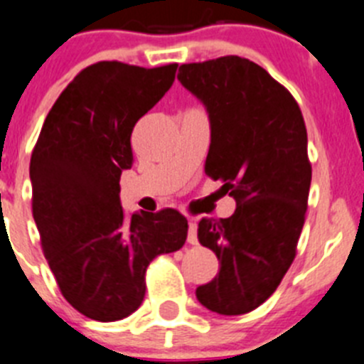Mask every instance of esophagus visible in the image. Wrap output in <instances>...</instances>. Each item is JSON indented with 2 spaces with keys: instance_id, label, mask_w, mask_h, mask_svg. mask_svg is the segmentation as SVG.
<instances>
[{
  "instance_id": "1",
  "label": "esophagus",
  "mask_w": 364,
  "mask_h": 364,
  "mask_svg": "<svg viewBox=\"0 0 364 364\" xmlns=\"http://www.w3.org/2000/svg\"><path fill=\"white\" fill-rule=\"evenodd\" d=\"M188 242L191 243V245H196V243H198V238H196V222H195V220H189Z\"/></svg>"
}]
</instances>
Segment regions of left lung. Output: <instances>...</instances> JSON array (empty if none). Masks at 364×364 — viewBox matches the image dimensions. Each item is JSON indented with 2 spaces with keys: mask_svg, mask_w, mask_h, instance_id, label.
<instances>
[{
  "mask_svg": "<svg viewBox=\"0 0 364 364\" xmlns=\"http://www.w3.org/2000/svg\"><path fill=\"white\" fill-rule=\"evenodd\" d=\"M178 81L211 119L205 175L236 200L229 218L198 222L200 243L215 252L220 271L196 298L218 314H247L296 258L312 180L305 121L292 93L245 58L182 65Z\"/></svg>",
  "mask_w": 364,
  "mask_h": 364,
  "instance_id": "1",
  "label": "left lung"
}]
</instances>
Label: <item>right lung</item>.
<instances>
[{
	"label": "right lung",
	"instance_id": "right-lung-1",
	"mask_svg": "<svg viewBox=\"0 0 364 364\" xmlns=\"http://www.w3.org/2000/svg\"><path fill=\"white\" fill-rule=\"evenodd\" d=\"M176 66H86L53 102L32 151L43 252L66 301L95 321L135 312L149 263L188 238L176 209L128 216L119 200L121 173L133 164V128L171 88Z\"/></svg>",
	"mask_w": 364,
	"mask_h": 364
}]
</instances>
